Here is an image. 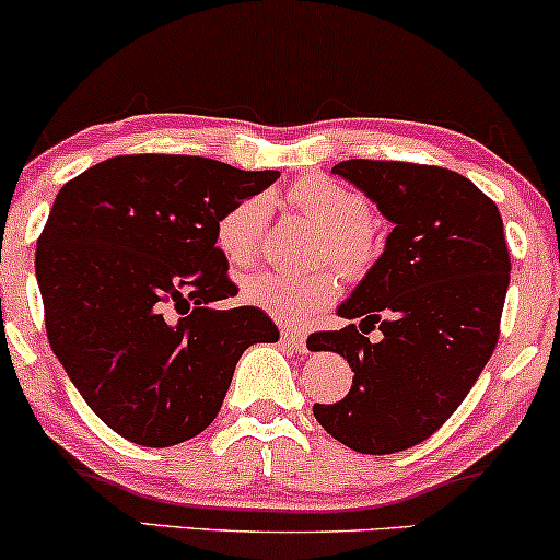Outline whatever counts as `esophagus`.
Masks as SVG:
<instances>
[{
	"instance_id": "34e87169",
	"label": "esophagus",
	"mask_w": 560,
	"mask_h": 560,
	"mask_svg": "<svg viewBox=\"0 0 560 560\" xmlns=\"http://www.w3.org/2000/svg\"><path fill=\"white\" fill-rule=\"evenodd\" d=\"M281 342L292 347V350L305 352L307 350V334L302 329H292V326H284V329H281Z\"/></svg>"
}]
</instances>
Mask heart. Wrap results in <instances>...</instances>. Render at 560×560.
I'll use <instances>...</instances> for the list:
<instances>
[{
    "instance_id": "obj_1",
    "label": "heart",
    "mask_w": 560,
    "mask_h": 560,
    "mask_svg": "<svg viewBox=\"0 0 560 560\" xmlns=\"http://www.w3.org/2000/svg\"><path fill=\"white\" fill-rule=\"evenodd\" d=\"M284 202L294 213L316 223V260H334L347 276L363 273L376 258V234L371 229V205L350 186L326 176H305L284 191ZM268 226V199L255 195L240 199L218 218L215 242L234 268L258 260ZM339 289L337 271L329 266L305 273L266 271L244 279L242 298L249 305L281 320H300L334 300Z\"/></svg>"
}]
</instances>
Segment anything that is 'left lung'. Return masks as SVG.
Here are the masks:
<instances>
[{
	"instance_id": "obj_1",
	"label": "left lung",
	"mask_w": 560,
	"mask_h": 560,
	"mask_svg": "<svg viewBox=\"0 0 560 560\" xmlns=\"http://www.w3.org/2000/svg\"><path fill=\"white\" fill-rule=\"evenodd\" d=\"M334 173L395 229L339 305L350 324L307 337L355 374L342 400L316 402L313 416L350 450L387 455L429 440L471 392L498 345L511 255L498 205L460 173L400 160H342ZM376 325L385 337L369 343Z\"/></svg>"
}]
</instances>
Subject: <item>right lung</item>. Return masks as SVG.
Segmentation results:
<instances>
[{"mask_svg":"<svg viewBox=\"0 0 560 560\" xmlns=\"http://www.w3.org/2000/svg\"><path fill=\"white\" fill-rule=\"evenodd\" d=\"M279 178L197 155H118L57 191L36 242L52 352L89 408L144 447L213 423L236 361L279 329L236 298L215 223Z\"/></svg>","mask_w":560,"mask_h":560,"instance_id":"obj_1","label":"right lung"}]
</instances>
